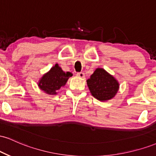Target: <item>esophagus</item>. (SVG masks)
Returning <instances> with one entry per match:
<instances>
[{
  "label": "esophagus",
  "instance_id": "obj_1",
  "mask_svg": "<svg viewBox=\"0 0 156 156\" xmlns=\"http://www.w3.org/2000/svg\"><path fill=\"white\" fill-rule=\"evenodd\" d=\"M77 76L80 77V78H84V73L80 72V73H77Z\"/></svg>",
  "mask_w": 156,
  "mask_h": 156
}]
</instances>
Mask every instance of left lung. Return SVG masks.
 <instances>
[{"label": "left lung", "mask_w": 156, "mask_h": 156, "mask_svg": "<svg viewBox=\"0 0 156 156\" xmlns=\"http://www.w3.org/2000/svg\"><path fill=\"white\" fill-rule=\"evenodd\" d=\"M87 82L92 95L100 101L112 99L119 90L117 79L103 68H97Z\"/></svg>", "instance_id": "obj_1"}]
</instances>
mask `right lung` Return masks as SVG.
I'll list each match as a JSON object with an SVG mask.
<instances>
[{"instance_id": "obj_1", "label": "right lung", "mask_w": 156, "mask_h": 156, "mask_svg": "<svg viewBox=\"0 0 156 156\" xmlns=\"http://www.w3.org/2000/svg\"><path fill=\"white\" fill-rule=\"evenodd\" d=\"M72 76V73L64 72L58 64H55V66L40 78L38 86L41 90L48 94L53 95L57 94L56 91L64 87L69 77Z\"/></svg>"}]
</instances>
